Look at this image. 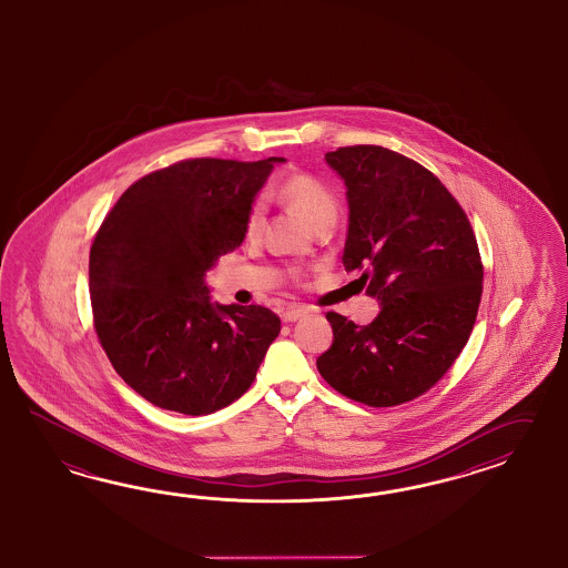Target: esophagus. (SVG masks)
<instances>
[{"mask_svg":"<svg viewBox=\"0 0 568 568\" xmlns=\"http://www.w3.org/2000/svg\"><path fill=\"white\" fill-rule=\"evenodd\" d=\"M307 310L304 306H290L285 307L283 312H281V321L283 323H295V321H300L302 316H306Z\"/></svg>","mask_w":568,"mask_h":568,"instance_id":"1","label":"esophagus"}]
</instances>
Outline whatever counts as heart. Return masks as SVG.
Instances as JSON below:
<instances>
[{"mask_svg": "<svg viewBox=\"0 0 568 568\" xmlns=\"http://www.w3.org/2000/svg\"><path fill=\"white\" fill-rule=\"evenodd\" d=\"M276 199L295 209L312 227L323 221H328V219L337 221V196L333 194V190L328 185L324 184L323 180H318L310 173L290 175L283 184L278 185ZM262 221H264V206H262L261 200H256L245 216L247 233L261 230Z\"/></svg>", "mask_w": 568, "mask_h": 568, "instance_id": "1", "label": "heart"}]
</instances>
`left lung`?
I'll list each match as a JSON object with an SVG mask.
<instances>
[{
  "mask_svg": "<svg viewBox=\"0 0 568 568\" xmlns=\"http://www.w3.org/2000/svg\"><path fill=\"white\" fill-rule=\"evenodd\" d=\"M326 163L347 185V273L362 271L381 314L357 326L328 312L335 341L316 366L369 407L417 399L455 364L476 324L484 266L476 233L443 182L376 144L341 146Z\"/></svg>",
  "mask_w": 568,
  "mask_h": 568,
  "instance_id": "obj_1",
  "label": "left lung"
}]
</instances>
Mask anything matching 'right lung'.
Instances as JSON below:
<instances>
[{
  "label": "right lung",
  "mask_w": 568,
  "mask_h": 568,
  "mask_svg": "<svg viewBox=\"0 0 568 568\" xmlns=\"http://www.w3.org/2000/svg\"><path fill=\"white\" fill-rule=\"evenodd\" d=\"M283 156L185 159L123 192L91 245L92 323L111 366L161 409L209 415L252 386L281 321L219 306L204 276L240 247L256 192Z\"/></svg>",
  "instance_id": "1"
}]
</instances>
